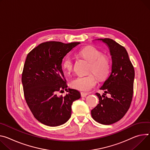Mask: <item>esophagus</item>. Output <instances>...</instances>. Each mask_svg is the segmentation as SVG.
<instances>
[{
    "label": "esophagus",
    "instance_id": "obj_1",
    "mask_svg": "<svg viewBox=\"0 0 150 150\" xmlns=\"http://www.w3.org/2000/svg\"><path fill=\"white\" fill-rule=\"evenodd\" d=\"M87 95H88V93H84V92H81V97H83V98L86 97Z\"/></svg>",
    "mask_w": 150,
    "mask_h": 150
}]
</instances>
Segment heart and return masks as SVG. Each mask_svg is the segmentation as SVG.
Segmentation results:
<instances>
[{"instance_id": "obj_1", "label": "heart", "mask_w": 150, "mask_h": 150, "mask_svg": "<svg viewBox=\"0 0 150 150\" xmlns=\"http://www.w3.org/2000/svg\"><path fill=\"white\" fill-rule=\"evenodd\" d=\"M79 54L88 62L90 66L88 72H92L100 79L107 76L111 69V62L109 58L102 56L101 52L93 47L86 48L79 52ZM62 67L63 71L69 74L74 69V62L70 56H66L62 62ZM97 84L95 76L88 74L86 76H78L74 78L70 83V86L81 91H89Z\"/></svg>"}]
</instances>
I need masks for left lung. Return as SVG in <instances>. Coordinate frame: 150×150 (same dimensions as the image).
Returning <instances> with one entry per match:
<instances>
[{
	"mask_svg": "<svg viewBox=\"0 0 150 150\" xmlns=\"http://www.w3.org/2000/svg\"><path fill=\"white\" fill-rule=\"evenodd\" d=\"M110 50L111 72L100 89L111 94V98L97 93L99 103L91 111L93 118L99 123L110 125L125 116L129 109L133 93L134 67L126 48L109 38L98 39Z\"/></svg>",
	"mask_w": 150,
	"mask_h": 150,
	"instance_id": "1",
	"label": "left lung"
}]
</instances>
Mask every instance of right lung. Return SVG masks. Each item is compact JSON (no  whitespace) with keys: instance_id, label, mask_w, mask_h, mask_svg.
Wrapping results in <instances>:
<instances>
[{"instance_id":"obj_1","label":"right lung","mask_w":150,"mask_h":150,"mask_svg":"<svg viewBox=\"0 0 150 150\" xmlns=\"http://www.w3.org/2000/svg\"><path fill=\"white\" fill-rule=\"evenodd\" d=\"M79 44L46 42L27 56L21 78L25 99L35 118L45 125L64 124L71 116L73 102L81 98L78 90L67 89L62 67L64 57ZM63 89L68 92L65 96L57 97L56 93Z\"/></svg>"}]
</instances>
